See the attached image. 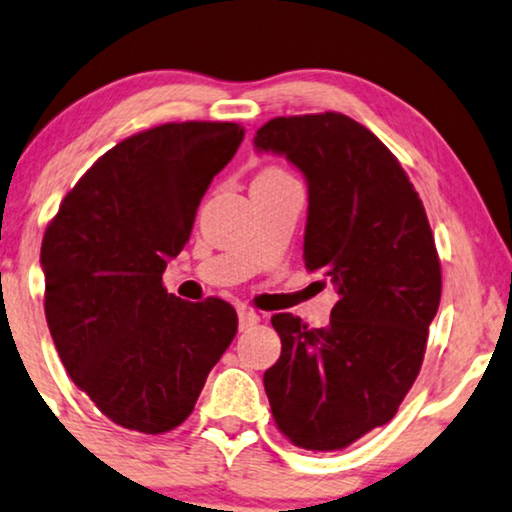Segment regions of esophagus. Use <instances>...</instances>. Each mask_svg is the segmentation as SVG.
Returning <instances> with one entry per match:
<instances>
[{
    "instance_id": "esophagus-1",
    "label": "esophagus",
    "mask_w": 512,
    "mask_h": 512,
    "mask_svg": "<svg viewBox=\"0 0 512 512\" xmlns=\"http://www.w3.org/2000/svg\"><path fill=\"white\" fill-rule=\"evenodd\" d=\"M257 323H260V313L248 309V306H241V309H238V327H241V330H252Z\"/></svg>"
}]
</instances>
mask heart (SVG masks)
I'll return each instance as SVG.
<instances>
[{
    "label": "heart",
    "mask_w": 512,
    "mask_h": 512,
    "mask_svg": "<svg viewBox=\"0 0 512 512\" xmlns=\"http://www.w3.org/2000/svg\"><path fill=\"white\" fill-rule=\"evenodd\" d=\"M257 177H288V173H285V170H281V168H267V170H262V173Z\"/></svg>",
    "instance_id": "obj_1"
}]
</instances>
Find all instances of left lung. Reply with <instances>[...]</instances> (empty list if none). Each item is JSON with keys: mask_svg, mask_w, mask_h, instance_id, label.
Returning <instances> with one entry per match:
<instances>
[{"mask_svg": "<svg viewBox=\"0 0 512 512\" xmlns=\"http://www.w3.org/2000/svg\"><path fill=\"white\" fill-rule=\"evenodd\" d=\"M255 147L309 182L304 264L335 283L330 325L276 313L281 358L264 372L285 438L335 452L395 417L421 370L442 274L424 203L384 142L339 112L276 117Z\"/></svg>", "mask_w": 512, "mask_h": 512, "instance_id": "1", "label": "left lung"}]
</instances>
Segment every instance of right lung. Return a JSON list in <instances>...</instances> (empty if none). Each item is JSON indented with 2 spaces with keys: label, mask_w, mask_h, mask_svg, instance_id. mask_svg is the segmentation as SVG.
<instances>
[{
  "label": "right lung",
  "mask_w": 512,
  "mask_h": 512,
  "mask_svg": "<svg viewBox=\"0 0 512 512\" xmlns=\"http://www.w3.org/2000/svg\"><path fill=\"white\" fill-rule=\"evenodd\" d=\"M243 128L161 124L121 140L81 175L42 241L44 311L74 384L109 421L159 435L192 414L238 318L220 297L163 288L213 177Z\"/></svg>",
  "instance_id": "1"
}]
</instances>
